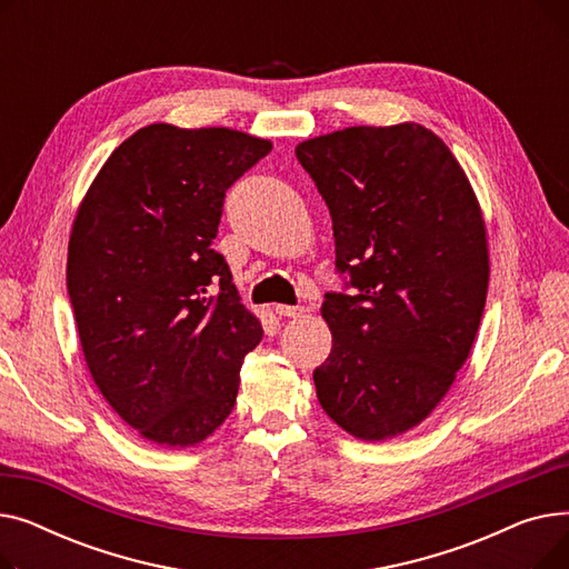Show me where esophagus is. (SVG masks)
Masks as SVG:
<instances>
[{
    "instance_id": "34e87169",
    "label": "esophagus",
    "mask_w": 569,
    "mask_h": 569,
    "mask_svg": "<svg viewBox=\"0 0 569 569\" xmlns=\"http://www.w3.org/2000/svg\"><path fill=\"white\" fill-rule=\"evenodd\" d=\"M274 311H277L281 318H297V316L305 313L302 307H288V305H277Z\"/></svg>"
}]
</instances>
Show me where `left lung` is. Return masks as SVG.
<instances>
[{"label": "left lung", "instance_id": "1", "mask_svg": "<svg viewBox=\"0 0 569 569\" xmlns=\"http://www.w3.org/2000/svg\"><path fill=\"white\" fill-rule=\"evenodd\" d=\"M295 154L330 209L343 277L320 309L332 352L313 371L318 401L357 438L399 436L450 390L480 327V204L450 147L412 122L350 127Z\"/></svg>", "mask_w": 569, "mask_h": 569}]
</instances>
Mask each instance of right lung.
<instances>
[{"mask_svg": "<svg viewBox=\"0 0 569 569\" xmlns=\"http://www.w3.org/2000/svg\"><path fill=\"white\" fill-rule=\"evenodd\" d=\"M269 152L230 129L149 124L114 149L78 209L67 288L84 362L147 440L189 447L232 412L262 327L212 242L228 189Z\"/></svg>", "mask_w": 569, "mask_h": 569, "instance_id": "right-lung-1", "label": "right lung"}]
</instances>
